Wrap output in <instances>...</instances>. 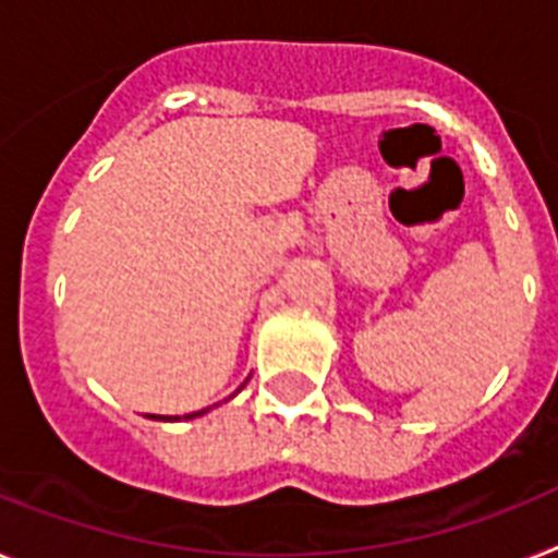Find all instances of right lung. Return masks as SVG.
<instances>
[{
  "mask_svg": "<svg viewBox=\"0 0 558 558\" xmlns=\"http://www.w3.org/2000/svg\"><path fill=\"white\" fill-rule=\"evenodd\" d=\"M208 412V407L206 410H201V412H189V415H183V418H201V415H206ZM148 418H157V421H180V415H148Z\"/></svg>",
  "mask_w": 558,
  "mask_h": 558,
  "instance_id": "1",
  "label": "right lung"
}]
</instances>
